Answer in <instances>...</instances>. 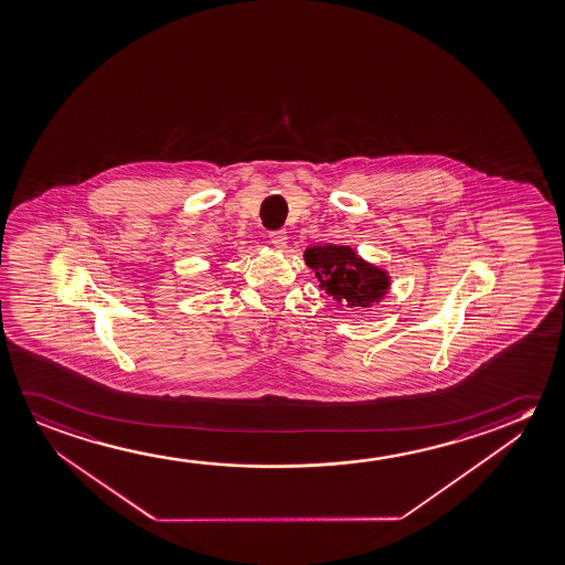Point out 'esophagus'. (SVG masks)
<instances>
[{"label":"esophagus","mask_w":565,"mask_h":565,"mask_svg":"<svg viewBox=\"0 0 565 565\" xmlns=\"http://www.w3.org/2000/svg\"><path fill=\"white\" fill-rule=\"evenodd\" d=\"M269 243L274 244L276 248H284L287 243V233L284 228H278V231H271L269 233Z\"/></svg>","instance_id":"obj_1"}]
</instances>
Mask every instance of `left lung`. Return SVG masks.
<instances>
[{
	"mask_svg": "<svg viewBox=\"0 0 565 565\" xmlns=\"http://www.w3.org/2000/svg\"><path fill=\"white\" fill-rule=\"evenodd\" d=\"M305 264L315 269L322 289L350 309L380 303L390 289L387 271L362 260L350 246H311L305 250Z\"/></svg>",
	"mask_w": 565,
	"mask_h": 565,
	"instance_id": "obj_1",
	"label": "left lung"
}]
</instances>
